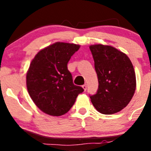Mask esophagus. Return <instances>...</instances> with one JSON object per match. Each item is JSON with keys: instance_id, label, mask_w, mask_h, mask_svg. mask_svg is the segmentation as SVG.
Here are the masks:
<instances>
[{"instance_id": "1", "label": "esophagus", "mask_w": 151, "mask_h": 151, "mask_svg": "<svg viewBox=\"0 0 151 151\" xmlns=\"http://www.w3.org/2000/svg\"><path fill=\"white\" fill-rule=\"evenodd\" d=\"M82 88H83V90L86 91V89H87V84H85V85H82Z\"/></svg>"}]
</instances>
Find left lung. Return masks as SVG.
Returning a JSON list of instances; mask_svg holds the SVG:
<instances>
[{
	"mask_svg": "<svg viewBox=\"0 0 151 151\" xmlns=\"http://www.w3.org/2000/svg\"><path fill=\"white\" fill-rule=\"evenodd\" d=\"M98 78L97 94L91 96L92 104L106 115L121 111L129 104L136 88L133 65L126 54L110 45L89 46Z\"/></svg>",
	"mask_w": 151,
	"mask_h": 151,
	"instance_id": "1",
	"label": "left lung"
}]
</instances>
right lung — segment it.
<instances>
[{
	"label": "right lung",
	"instance_id": "right-lung-1",
	"mask_svg": "<svg viewBox=\"0 0 151 151\" xmlns=\"http://www.w3.org/2000/svg\"><path fill=\"white\" fill-rule=\"evenodd\" d=\"M79 48V45L58 41L39 50L30 63L26 73L28 92L47 115H64L84 91L73 84L67 69L68 62Z\"/></svg>",
	"mask_w": 151,
	"mask_h": 151
}]
</instances>
